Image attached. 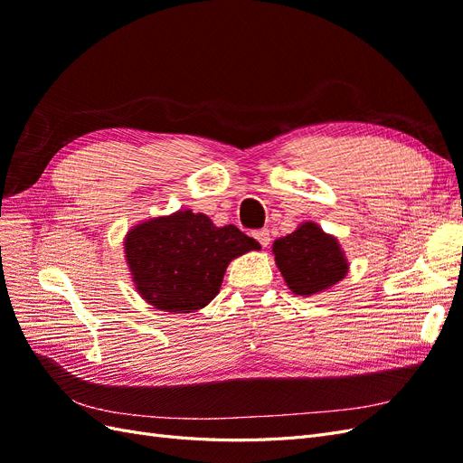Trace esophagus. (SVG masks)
<instances>
[{
    "label": "esophagus",
    "instance_id": "1",
    "mask_svg": "<svg viewBox=\"0 0 463 463\" xmlns=\"http://www.w3.org/2000/svg\"><path fill=\"white\" fill-rule=\"evenodd\" d=\"M253 235H255V240H257L262 247H269V243H270V232H269V230H266V228L257 230V232H253Z\"/></svg>",
    "mask_w": 463,
    "mask_h": 463
}]
</instances>
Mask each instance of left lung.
Masks as SVG:
<instances>
[{
    "label": "left lung",
    "instance_id": "1",
    "mask_svg": "<svg viewBox=\"0 0 463 463\" xmlns=\"http://www.w3.org/2000/svg\"><path fill=\"white\" fill-rule=\"evenodd\" d=\"M276 264L296 296H311L338 284L347 272L338 241L307 222L272 247Z\"/></svg>",
    "mask_w": 463,
    "mask_h": 463
}]
</instances>
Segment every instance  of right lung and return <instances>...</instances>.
I'll list each match as a JSON object with an SVG mask.
<instances>
[{
	"label": "right lung",
	"instance_id": "1",
	"mask_svg": "<svg viewBox=\"0 0 463 463\" xmlns=\"http://www.w3.org/2000/svg\"><path fill=\"white\" fill-rule=\"evenodd\" d=\"M253 249V237L235 226L216 228L191 210L145 222L125 240L138 293L165 313L203 309L216 298L230 260Z\"/></svg>",
	"mask_w": 463,
	"mask_h": 463
}]
</instances>
